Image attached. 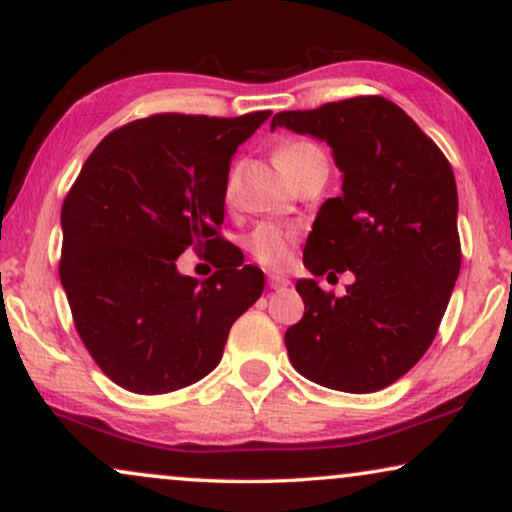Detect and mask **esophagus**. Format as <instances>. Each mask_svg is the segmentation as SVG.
Segmentation results:
<instances>
[{"mask_svg": "<svg viewBox=\"0 0 512 512\" xmlns=\"http://www.w3.org/2000/svg\"><path fill=\"white\" fill-rule=\"evenodd\" d=\"M269 285H271V290H283L290 285V278L281 276V274H269Z\"/></svg>", "mask_w": 512, "mask_h": 512, "instance_id": "obj_1", "label": "esophagus"}]
</instances>
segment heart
<instances>
[{"label":"heart","instance_id":"b5f03b06","mask_svg":"<svg viewBox=\"0 0 512 512\" xmlns=\"http://www.w3.org/2000/svg\"><path fill=\"white\" fill-rule=\"evenodd\" d=\"M316 152H320V149L313 147L311 142H288V145L278 149L276 159L278 166L283 168V173L290 177L292 168H295L299 161ZM224 196H227V201H231V196H234V177H229L227 187H224ZM295 241V229L281 227V224H260L250 238V248L255 252L257 260L267 264V267H285L292 257Z\"/></svg>","mask_w":512,"mask_h":512}]
</instances>
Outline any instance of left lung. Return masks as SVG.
<instances>
[{"instance_id": "1", "label": "left lung", "mask_w": 512, "mask_h": 512, "mask_svg": "<svg viewBox=\"0 0 512 512\" xmlns=\"http://www.w3.org/2000/svg\"><path fill=\"white\" fill-rule=\"evenodd\" d=\"M288 128L327 142L342 192L320 206L304 267L351 271L344 297L299 278L304 316L285 332L302 377L344 393L391 386L435 339L461 269L454 173L438 145L379 95L278 112Z\"/></svg>"}]
</instances>
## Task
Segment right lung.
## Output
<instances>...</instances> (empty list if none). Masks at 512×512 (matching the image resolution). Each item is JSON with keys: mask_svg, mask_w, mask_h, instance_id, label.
<instances>
[{"mask_svg": "<svg viewBox=\"0 0 512 512\" xmlns=\"http://www.w3.org/2000/svg\"><path fill=\"white\" fill-rule=\"evenodd\" d=\"M271 117L154 114L93 149L60 213V283L100 370L140 395L192 386L222 360L234 320L264 290L262 269L227 264L208 281L177 271L217 236L238 145Z\"/></svg>", "mask_w": 512, "mask_h": 512, "instance_id": "right-lung-1", "label": "right lung"}]
</instances>
